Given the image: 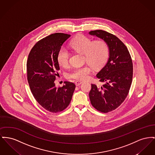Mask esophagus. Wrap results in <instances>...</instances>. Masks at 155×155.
Wrapping results in <instances>:
<instances>
[{"label": "esophagus", "instance_id": "obj_1", "mask_svg": "<svg viewBox=\"0 0 155 155\" xmlns=\"http://www.w3.org/2000/svg\"><path fill=\"white\" fill-rule=\"evenodd\" d=\"M82 83V82H81V81H75V85H76L77 86H79V85H81Z\"/></svg>", "mask_w": 155, "mask_h": 155}]
</instances>
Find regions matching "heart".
<instances>
[{"label": "heart", "instance_id": "b5f03b06", "mask_svg": "<svg viewBox=\"0 0 155 155\" xmlns=\"http://www.w3.org/2000/svg\"><path fill=\"white\" fill-rule=\"evenodd\" d=\"M70 46L75 51L84 54L85 59L94 68L101 67L107 61L109 48L107 43L102 40L93 41L84 35H78L71 41ZM69 52L64 47H61L57 54V61L60 66L66 67L68 65ZM91 72L90 65H85L77 67L68 75L69 78L77 80H86Z\"/></svg>", "mask_w": 155, "mask_h": 155}]
</instances>
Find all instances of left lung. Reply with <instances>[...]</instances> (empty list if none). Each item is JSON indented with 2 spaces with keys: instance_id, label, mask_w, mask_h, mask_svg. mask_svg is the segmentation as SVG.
<instances>
[{
  "instance_id": "1",
  "label": "left lung",
  "mask_w": 155,
  "mask_h": 155,
  "mask_svg": "<svg viewBox=\"0 0 155 155\" xmlns=\"http://www.w3.org/2000/svg\"><path fill=\"white\" fill-rule=\"evenodd\" d=\"M89 34L104 40L109 46L108 60L97 74L104 84L101 87L91 84L89 93L92 105L107 113L117 108L127 97L133 77L132 60L127 47L115 35L102 30L91 31Z\"/></svg>"
}]
</instances>
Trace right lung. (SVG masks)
Returning <instances> with one entry per match:
<instances>
[{
  "mask_svg": "<svg viewBox=\"0 0 155 155\" xmlns=\"http://www.w3.org/2000/svg\"><path fill=\"white\" fill-rule=\"evenodd\" d=\"M71 35L51 34L37 41L31 48L27 61L28 81L37 102L47 110L57 113L70 104L75 85L65 81L62 87H55V76L60 70L57 54Z\"/></svg>",
  "mask_w": 155,
  "mask_h": 155,
  "instance_id": "add662e5",
  "label": "right lung"
}]
</instances>
